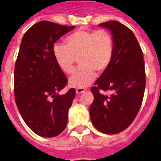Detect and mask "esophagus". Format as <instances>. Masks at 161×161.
<instances>
[{
  "label": "esophagus",
  "mask_w": 161,
  "mask_h": 161,
  "mask_svg": "<svg viewBox=\"0 0 161 161\" xmlns=\"http://www.w3.org/2000/svg\"><path fill=\"white\" fill-rule=\"evenodd\" d=\"M86 91V89L85 88H77L76 89V93L77 94H81L83 92Z\"/></svg>",
  "instance_id": "esophagus-1"
}]
</instances>
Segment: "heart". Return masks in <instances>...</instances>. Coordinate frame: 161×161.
Returning a JSON list of instances; mask_svg holds the SVG:
<instances>
[{
    "label": "heart",
    "mask_w": 161,
    "mask_h": 161,
    "mask_svg": "<svg viewBox=\"0 0 161 161\" xmlns=\"http://www.w3.org/2000/svg\"><path fill=\"white\" fill-rule=\"evenodd\" d=\"M114 39L110 31H77L65 38V45L53 46V56L60 70L73 71L76 59L80 66L70 76L71 86L83 88L91 84L96 73H103L110 65L114 54Z\"/></svg>",
    "instance_id": "1"
}]
</instances>
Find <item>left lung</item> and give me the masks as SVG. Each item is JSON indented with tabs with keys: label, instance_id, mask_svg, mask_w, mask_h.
<instances>
[{
	"label": "left lung",
	"instance_id": "left-lung-1",
	"mask_svg": "<svg viewBox=\"0 0 161 161\" xmlns=\"http://www.w3.org/2000/svg\"><path fill=\"white\" fill-rule=\"evenodd\" d=\"M114 39L109 67L91 88L94 101L90 115L94 126L108 135L119 133L131 124L141 108L146 88L143 53L133 32L116 20L101 23ZM101 90H110L105 96Z\"/></svg>",
	"mask_w": 161,
	"mask_h": 161
}]
</instances>
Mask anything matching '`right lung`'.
I'll use <instances>...</instances> for the list:
<instances>
[{"label":"right lung","instance_id":"right-lung-1","mask_svg":"<svg viewBox=\"0 0 161 161\" xmlns=\"http://www.w3.org/2000/svg\"><path fill=\"white\" fill-rule=\"evenodd\" d=\"M74 28L42 20L32 25L20 42L14 71L15 103L25 124L42 137L58 136L67 125L75 91L59 94L67 79L54 59L53 46Z\"/></svg>","mask_w":161,"mask_h":161}]
</instances>
